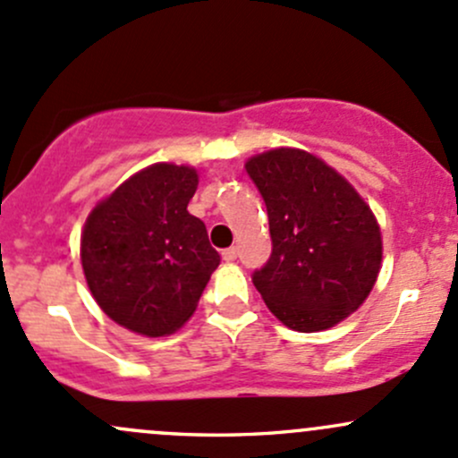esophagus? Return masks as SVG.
<instances>
[{"mask_svg": "<svg viewBox=\"0 0 458 458\" xmlns=\"http://www.w3.org/2000/svg\"><path fill=\"white\" fill-rule=\"evenodd\" d=\"M221 257H224V261H234V259L239 257V250L237 248H225L224 252H221Z\"/></svg>", "mask_w": 458, "mask_h": 458, "instance_id": "1", "label": "esophagus"}]
</instances>
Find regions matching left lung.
<instances>
[{
  "label": "left lung",
  "mask_w": 458,
  "mask_h": 458,
  "mask_svg": "<svg viewBox=\"0 0 458 458\" xmlns=\"http://www.w3.org/2000/svg\"><path fill=\"white\" fill-rule=\"evenodd\" d=\"M245 171L266 201L272 237L254 287L293 331L338 325L367 301L382 267V234L367 201L301 148L259 153Z\"/></svg>",
  "instance_id": "1"
}]
</instances>
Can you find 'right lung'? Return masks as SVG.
I'll list each match as a JSON object with an SVG mask.
<instances>
[{"label":"right lung","instance_id":"add662e5","mask_svg":"<svg viewBox=\"0 0 458 458\" xmlns=\"http://www.w3.org/2000/svg\"><path fill=\"white\" fill-rule=\"evenodd\" d=\"M191 166L153 165L129 177L85 221L81 261L91 296L114 322L160 338L195 311L219 252L186 206Z\"/></svg>","mask_w":458,"mask_h":458}]
</instances>
